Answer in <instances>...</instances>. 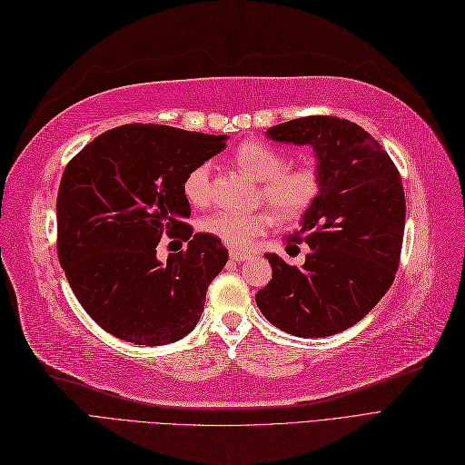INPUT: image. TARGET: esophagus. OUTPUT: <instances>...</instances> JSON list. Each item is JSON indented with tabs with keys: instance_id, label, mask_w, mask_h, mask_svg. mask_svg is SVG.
<instances>
[{
	"instance_id": "1",
	"label": "esophagus",
	"mask_w": 465,
	"mask_h": 465,
	"mask_svg": "<svg viewBox=\"0 0 465 465\" xmlns=\"http://www.w3.org/2000/svg\"><path fill=\"white\" fill-rule=\"evenodd\" d=\"M249 257H251L249 252L237 251V249H232V251H230V259H232V261H235V262H243V261H247Z\"/></svg>"
}]
</instances>
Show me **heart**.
Returning a JSON list of instances; mask_svg holds the SVG:
<instances>
[{
	"mask_svg": "<svg viewBox=\"0 0 465 465\" xmlns=\"http://www.w3.org/2000/svg\"><path fill=\"white\" fill-rule=\"evenodd\" d=\"M233 162L262 182V199L283 218H299L319 199L322 175L317 163L305 162L288 168V158L278 148L249 141L239 144ZM183 194L193 206H206L213 199V163H197L183 179ZM274 223L271 211H218L203 220V230L233 249H247Z\"/></svg>",
	"mask_w": 465,
	"mask_h": 465,
	"instance_id": "heart-1",
	"label": "heart"
}]
</instances>
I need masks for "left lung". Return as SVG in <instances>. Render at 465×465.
Segmentation results:
<instances>
[{"label": "left lung", "mask_w": 465, "mask_h": 465, "mask_svg": "<svg viewBox=\"0 0 465 465\" xmlns=\"http://www.w3.org/2000/svg\"><path fill=\"white\" fill-rule=\"evenodd\" d=\"M266 134L312 146L322 187L292 237L311 247L305 264L297 268L266 252L272 280L259 290L257 305L266 321L299 338L343 332L394 282L406 226L400 172L384 148L348 119L299 117Z\"/></svg>", "instance_id": "left-lung-1"}]
</instances>
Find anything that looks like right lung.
Masks as SVG:
<instances>
[{
	"instance_id": "add662e5",
	"label": "right lung",
	"mask_w": 465,
	"mask_h": 465,
	"mask_svg": "<svg viewBox=\"0 0 465 465\" xmlns=\"http://www.w3.org/2000/svg\"><path fill=\"white\" fill-rule=\"evenodd\" d=\"M226 139L129 124L102 133L65 166L57 191L59 264L88 317L112 336L163 346L197 326L228 249L211 233L193 235L182 185ZM163 234L188 242L166 265L155 257Z\"/></svg>"
}]
</instances>
